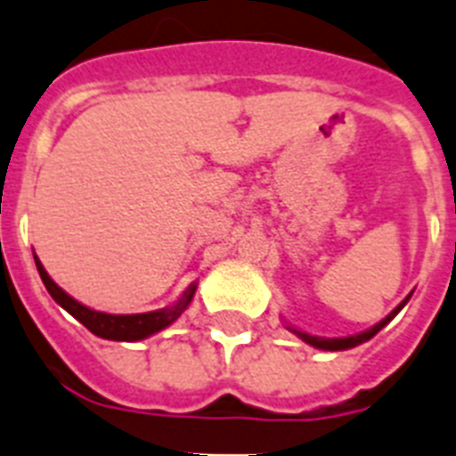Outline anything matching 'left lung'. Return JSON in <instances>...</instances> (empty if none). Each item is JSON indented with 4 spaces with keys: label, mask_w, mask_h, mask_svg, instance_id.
Returning <instances> with one entry per match:
<instances>
[{
    "label": "left lung",
    "mask_w": 456,
    "mask_h": 456,
    "mask_svg": "<svg viewBox=\"0 0 456 456\" xmlns=\"http://www.w3.org/2000/svg\"><path fill=\"white\" fill-rule=\"evenodd\" d=\"M410 299V295L405 299H403L401 305L395 306L394 312L388 314L387 318H384L382 323H377V325H372V328H370V330H365V332H361V335H351V337H337V339H325V337H314V335H306V332H302V330H295V328H290L292 332H295V335H299L302 337V339H305L306 344H312V346H316V349H323V351H344V349H354V346H358V344H362V342H368V339H372V337L377 335V332L382 330L384 325L388 323V321H391V318L395 316V314L401 312L403 306H405V302H408Z\"/></svg>",
    "instance_id": "left-lung-1"
}]
</instances>
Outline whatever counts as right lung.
<instances>
[{
	"label": "right lung",
	"mask_w": 456,
	"mask_h": 456,
	"mask_svg": "<svg viewBox=\"0 0 456 456\" xmlns=\"http://www.w3.org/2000/svg\"><path fill=\"white\" fill-rule=\"evenodd\" d=\"M37 272L42 276L44 286H46L48 295L58 302V305L65 309L68 314H72L79 323H84L94 335L102 337V339H117V342H135V339H144V337L154 335V332L164 330L166 325H170L173 321L180 318V314L190 306L191 297H194L196 286H190L184 290V295L177 299L175 305L166 306V309H159V312L150 314H131V316H114V314H102L94 312L88 306L79 305L77 299H72L68 292L58 288L51 281V276L46 273V269L42 266V262L35 257Z\"/></svg>",
	"instance_id": "obj_1"
}]
</instances>
